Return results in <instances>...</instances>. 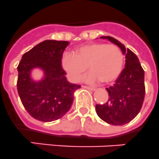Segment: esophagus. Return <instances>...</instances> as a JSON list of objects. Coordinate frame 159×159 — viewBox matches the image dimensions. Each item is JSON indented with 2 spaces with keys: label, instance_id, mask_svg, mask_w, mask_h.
<instances>
[{
  "label": "esophagus",
  "instance_id": "34e87169",
  "mask_svg": "<svg viewBox=\"0 0 159 159\" xmlns=\"http://www.w3.org/2000/svg\"><path fill=\"white\" fill-rule=\"evenodd\" d=\"M84 88H86V89H87V90H91V91H94V90H96L95 88L94 87H90V86H83Z\"/></svg>",
  "mask_w": 159,
  "mask_h": 159
}]
</instances>
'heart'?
I'll return each mask as SVG.
<instances>
[{"mask_svg":"<svg viewBox=\"0 0 159 159\" xmlns=\"http://www.w3.org/2000/svg\"><path fill=\"white\" fill-rule=\"evenodd\" d=\"M125 56L115 45L104 43H91L76 48L73 53L62 56L61 65L72 82H77L88 69L91 70L84 80L90 83L102 81L114 82L122 71Z\"/></svg>","mask_w":159,"mask_h":159,"instance_id":"1","label":"heart"}]
</instances>
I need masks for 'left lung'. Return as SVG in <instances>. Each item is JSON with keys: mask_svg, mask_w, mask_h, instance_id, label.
Returning <instances> with one entry per match:
<instances>
[{"mask_svg": "<svg viewBox=\"0 0 159 159\" xmlns=\"http://www.w3.org/2000/svg\"><path fill=\"white\" fill-rule=\"evenodd\" d=\"M120 48L125 56V67L113 86L107 88L108 100L95 106L100 119L113 125H124L139 113L145 98V73L139 59L129 48L111 36H102Z\"/></svg>", "mask_w": 159, "mask_h": 159, "instance_id": "1", "label": "left lung"}]
</instances>
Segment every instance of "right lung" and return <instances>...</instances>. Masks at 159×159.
I'll use <instances>...</instances> for the list:
<instances>
[{"mask_svg":"<svg viewBox=\"0 0 159 159\" xmlns=\"http://www.w3.org/2000/svg\"><path fill=\"white\" fill-rule=\"evenodd\" d=\"M68 44V41H43L22 56L18 66V94L27 112L38 120L51 122L63 117L81 88L68 81L61 67ZM35 69L43 73L39 80L32 75Z\"/></svg>","mask_w":159,"mask_h":159,"instance_id":"1","label":"right lung"}]
</instances>
